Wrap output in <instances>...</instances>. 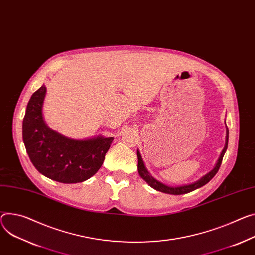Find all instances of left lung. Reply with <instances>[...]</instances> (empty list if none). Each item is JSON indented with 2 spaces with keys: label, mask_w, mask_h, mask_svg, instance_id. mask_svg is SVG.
Instances as JSON below:
<instances>
[{
  "label": "left lung",
  "mask_w": 255,
  "mask_h": 255,
  "mask_svg": "<svg viewBox=\"0 0 255 255\" xmlns=\"http://www.w3.org/2000/svg\"><path fill=\"white\" fill-rule=\"evenodd\" d=\"M228 139H229V130L227 128V139H226V145L221 153V156L218 160L217 163V166L215 167V169L210 172L208 174H206L205 176H203L200 180H198L197 182L193 183V184H189V185H184V186H179V187H170V186H167V185L163 184L158 182L157 180H155L153 177L150 176V174L147 172V170L145 169L144 167V164H143V160L141 158V155L139 153V151L137 150V157H138V165H137V168H138V173H139V175L141 176V178L143 180H145L150 187H152L153 189L157 190V191H160V192H164V193H168V194H175V195H179V194H184V193H188V192H191L201 186H203V185H205L207 182H210L214 177L215 175L218 173L220 167H221V164H222V160H223V157H224V154L227 150V147H228Z\"/></svg>",
  "instance_id": "obj_1"
}]
</instances>
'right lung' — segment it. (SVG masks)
Instances as JSON below:
<instances>
[{"instance_id":"add662e5","label":"right lung","mask_w":255,"mask_h":255,"mask_svg":"<svg viewBox=\"0 0 255 255\" xmlns=\"http://www.w3.org/2000/svg\"><path fill=\"white\" fill-rule=\"evenodd\" d=\"M44 96L42 85L31 96L23 119L22 136L28 156L45 177L67 184L83 182L102 167L113 137L74 140L51 130L42 118Z\"/></svg>"}]
</instances>
